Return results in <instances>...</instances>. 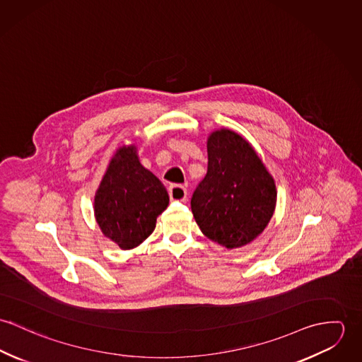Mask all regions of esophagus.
<instances>
[{
  "label": "esophagus",
  "mask_w": 362,
  "mask_h": 362,
  "mask_svg": "<svg viewBox=\"0 0 362 362\" xmlns=\"http://www.w3.org/2000/svg\"><path fill=\"white\" fill-rule=\"evenodd\" d=\"M168 195L171 201L184 202L187 199V189L182 185H171L168 188Z\"/></svg>",
  "instance_id": "34e87169"
}]
</instances>
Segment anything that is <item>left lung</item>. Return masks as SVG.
<instances>
[{
	"label": "left lung",
	"mask_w": 362,
	"mask_h": 362,
	"mask_svg": "<svg viewBox=\"0 0 362 362\" xmlns=\"http://www.w3.org/2000/svg\"><path fill=\"white\" fill-rule=\"evenodd\" d=\"M206 146V175L191 199L194 217L213 243L227 250L245 247L274 213V178L254 146L233 129L210 132Z\"/></svg>",
	"instance_id": "1"
}]
</instances>
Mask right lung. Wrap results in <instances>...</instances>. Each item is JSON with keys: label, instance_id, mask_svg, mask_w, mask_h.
<instances>
[{"label": "right lung", "instance_id": "add662e5", "mask_svg": "<svg viewBox=\"0 0 362 362\" xmlns=\"http://www.w3.org/2000/svg\"><path fill=\"white\" fill-rule=\"evenodd\" d=\"M168 201L163 182L142 165L138 148L122 145L105 168L93 209L104 237L128 251L153 233Z\"/></svg>", "mask_w": 362, "mask_h": 362}]
</instances>
